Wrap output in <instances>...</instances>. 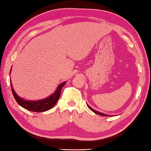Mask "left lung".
<instances>
[{
  "instance_id": "1",
  "label": "left lung",
  "mask_w": 151,
  "mask_h": 151,
  "mask_svg": "<svg viewBox=\"0 0 151 151\" xmlns=\"http://www.w3.org/2000/svg\"><path fill=\"white\" fill-rule=\"evenodd\" d=\"M87 106H88V107L89 108V110H91L92 111H93L94 113L97 114H98V115H102V116H111V115H107V114H102V113H101V112H99V111H96V110H93V109L92 108H91L90 106H89L88 104H87Z\"/></svg>"
}]
</instances>
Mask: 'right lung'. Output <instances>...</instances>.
<instances>
[{
  "label": "right lung",
  "mask_w": 151,
  "mask_h": 151,
  "mask_svg": "<svg viewBox=\"0 0 151 151\" xmlns=\"http://www.w3.org/2000/svg\"><path fill=\"white\" fill-rule=\"evenodd\" d=\"M11 70L12 68L10 69V73ZM65 83L66 81L63 82V83H61V84L58 86L56 91L54 92V93L50 95L45 99H41V100L38 101H28L20 97L17 93H16L14 88H13L10 80L12 91L13 95H14V97L15 99V101H17V103L20 105L21 107L24 108V109H26V110L34 112L46 111L53 108L56 104L58 101L59 100L61 91H62V89L64 86V85L65 84Z\"/></svg>",
  "instance_id": "right-lung-1"
}]
</instances>
